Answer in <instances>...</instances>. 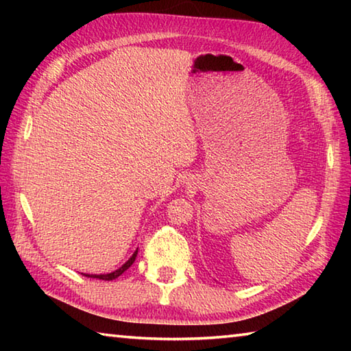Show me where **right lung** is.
<instances>
[{"label":"right lung","mask_w":351,"mask_h":351,"mask_svg":"<svg viewBox=\"0 0 351 351\" xmlns=\"http://www.w3.org/2000/svg\"><path fill=\"white\" fill-rule=\"evenodd\" d=\"M136 255H138V249H136V251L133 252V255L132 257H130L125 263H123L121 268H117L116 271H112V272H106V274H82L83 276H86V277H91V278H99V280H114V278H117L119 276H122L123 272H125L130 266H132L133 263H134V260H136Z\"/></svg>","instance_id":"right-lung-1"}]
</instances>
